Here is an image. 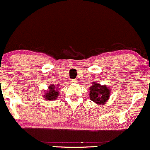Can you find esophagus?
Wrapping results in <instances>:
<instances>
[{
	"label": "esophagus",
	"instance_id": "esophagus-1",
	"mask_svg": "<svg viewBox=\"0 0 150 150\" xmlns=\"http://www.w3.org/2000/svg\"><path fill=\"white\" fill-rule=\"evenodd\" d=\"M72 82L74 83H76L78 82V79H74V80H72Z\"/></svg>",
	"mask_w": 150,
	"mask_h": 150
}]
</instances>
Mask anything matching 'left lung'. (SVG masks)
Returning a JSON list of instances; mask_svg holds the SVG:
<instances>
[{"label": "left lung", "instance_id": "left-lung-1", "mask_svg": "<svg viewBox=\"0 0 150 150\" xmlns=\"http://www.w3.org/2000/svg\"><path fill=\"white\" fill-rule=\"evenodd\" d=\"M90 98L92 101L97 104H105L109 99L110 90L108 87L102 86L100 84L95 83L90 88Z\"/></svg>", "mask_w": 150, "mask_h": 150}]
</instances>
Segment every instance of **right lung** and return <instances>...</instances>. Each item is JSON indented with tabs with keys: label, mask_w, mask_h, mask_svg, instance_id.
<instances>
[{
	"label": "right lung",
	"mask_w": 150,
	"mask_h": 150,
	"mask_svg": "<svg viewBox=\"0 0 150 150\" xmlns=\"http://www.w3.org/2000/svg\"><path fill=\"white\" fill-rule=\"evenodd\" d=\"M57 86H58V85H55V84H51L49 85L48 91L44 94V97H45V99L48 100L57 99L59 95V92L57 90Z\"/></svg>",
	"instance_id": "obj_1"
}]
</instances>
